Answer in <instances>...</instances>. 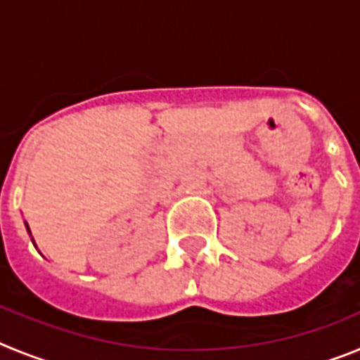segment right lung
<instances>
[{
  "label": "right lung",
  "mask_w": 360,
  "mask_h": 360,
  "mask_svg": "<svg viewBox=\"0 0 360 360\" xmlns=\"http://www.w3.org/2000/svg\"><path fill=\"white\" fill-rule=\"evenodd\" d=\"M25 225H27V224H25ZM27 231H28V234H30V229H28V225H27ZM32 241H34V240H32Z\"/></svg>",
  "instance_id": "obj_1"
}]
</instances>
